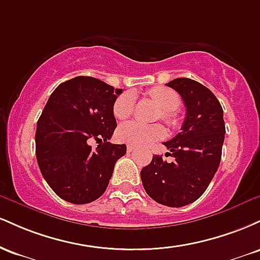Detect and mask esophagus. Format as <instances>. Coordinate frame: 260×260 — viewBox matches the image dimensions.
<instances>
[{"label":"esophagus","instance_id":"1","mask_svg":"<svg viewBox=\"0 0 260 260\" xmlns=\"http://www.w3.org/2000/svg\"><path fill=\"white\" fill-rule=\"evenodd\" d=\"M136 147H134V145H132V144H128L127 145V151H128V153H132V151H134V150H136Z\"/></svg>","mask_w":260,"mask_h":260}]
</instances>
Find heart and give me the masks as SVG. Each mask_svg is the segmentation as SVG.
Wrapping results in <instances>:
<instances>
[{"mask_svg":"<svg viewBox=\"0 0 260 260\" xmlns=\"http://www.w3.org/2000/svg\"><path fill=\"white\" fill-rule=\"evenodd\" d=\"M148 95L161 109V118L171 127L178 124V117L175 110L178 109L181 99L178 94L166 86H154ZM136 98L131 92L122 94L113 104V115L117 120H126L134 111ZM165 128L159 123L147 124L139 121H129L118 128L117 136L122 142L133 145H145L165 137Z\"/></svg>","mask_w":260,"mask_h":260,"instance_id":"heart-1","label":"heart"}]
</instances>
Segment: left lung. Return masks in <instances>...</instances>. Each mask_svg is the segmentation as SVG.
Listing matches in <instances>:
<instances>
[{
  "label": "left lung",
  "instance_id": "8db88e82",
  "mask_svg": "<svg viewBox=\"0 0 260 260\" xmlns=\"http://www.w3.org/2000/svg\"><path fill=\"white\" fill-rule=\"evenodd\" d=\"M181 95L186 118L181 132L164 143L174 157L168 162L154 155L142 169L145 192L155 202L180 208L196 202L205 192L221 160L225 122L219 100L207 86L189 78H176L166 84Z\"/></svg>",
  "mask_w": 260,
  "mask_h": 260
}]
</instances>
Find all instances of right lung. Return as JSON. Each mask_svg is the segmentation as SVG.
<instances>
[{"mask_svg": "<svg viewBox=\"0 0 260 260\" xmlns=\"http://www.w3.org/2000/svg\"><path fill=\"white\" fill-rule=\"evenodd\" d=\"M122 92L92 77L61 83L47 100L37 124L35 153L45 181L66 202L96 201L109 186L126 144H111L117 126L113 104ZM94 139L100 144L88 145Z\"/></svg>", "mask_w": 260, "mask_h": 260, "instance_id": "right-lung-1", "label": "right lung"}]
</instances>
